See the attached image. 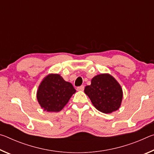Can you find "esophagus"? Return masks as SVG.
Segmentation results:
<instances>
[{
    "label": "esophagus",
    "instance_id": "esophagus-1",
    "mask_svg": "<svg viewBox=\"0 0 154 154\" xmlns=\"http://www.w3.org/2000/svg\"><path fill=\"white\" fill-rule=\"evenodd\" d=\"M77 90L78 91H83V90H84V85H81V86L77 87Z\"/></svg>",
    "mask_w": 154,
    "mask_h": 154
}]
</instances>
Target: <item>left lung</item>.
<instances>
[{
	"label": "left lung",
	"mask_w": 154,
	"mask_h": 154,
	"mask_svg": "<svg viewBox=\"0 0 154 154\" xmlns=\"http://www.w3.org/2000/svg\"><path fill=\"white\" fill-rule=\"evenodd\" d=\"M84 92L94 107L104 113H111L119 109L123 98L120 84L109 73L94 77L91 84L85 86Z\"/></svg>",
	"instance_id": "obj_1"
}]
</instances>
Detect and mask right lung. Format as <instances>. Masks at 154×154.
I'll return each mask as SVG.
<instances>
[{"label": "right lung", "mask_w": 154, "mask_h": 154, "mask_svg": "<svg viewBox=\"0 0 154 154\" xmlns=\"http://www.w3.org/2000/svg\"><path fill=\"white\" fill-rule=\"evenodd\" d=\"M76 90L59 74L50 73L38 85L36 98L41 107L48 112H59L64 107Z\"/></svg>", "instance_id": "add662e5"}]
</instances>
